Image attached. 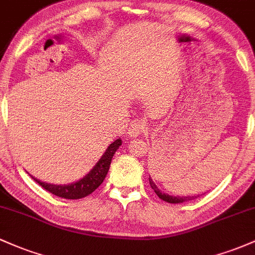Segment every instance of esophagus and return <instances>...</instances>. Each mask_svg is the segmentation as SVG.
Wrapping results in <instances>:
<instances>
[{
  "instance_id": "obj_1",
  "label": "esophagus",
  "mask_w": 255,
  "mask_h": 255,
  "mask_svg": "<svg viewBox=\"0 0 255 255\" xmlns=\"http://www.w3.org/2000/svg\"><path fill=\"white\" fill-rule=\"evenodd\" d=\"M144 122L140 121V120L133 121L129 125V128H128V135H129L130 138H136V136L140 135V134L144 132Z\"/></svg>"
}]
</instances>
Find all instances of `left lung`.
<instances>
[{"instance_id": "obj_1", "label": "left lung", "mask_w": 255, "mask_h": 255, "mask_svg": "<svg viewBox=\"0 0 255 255\" xmlns=\"http://www.w3.org/2000/svg\"><path fill=\"white\" fill-rule=\"evenodd\" d=\"M149 183H150V186L152 187L153 191L156 192V195H157L158 197L161 198V200L166 201V202H168V203H183V202H185V201L194 200V198L196 197V196H189V197H180V196H170L168 194H164V192H162L161 190H159L158 187L156 186V184L153 183L151 177H149Z\"/></svg>"}]
</instances>
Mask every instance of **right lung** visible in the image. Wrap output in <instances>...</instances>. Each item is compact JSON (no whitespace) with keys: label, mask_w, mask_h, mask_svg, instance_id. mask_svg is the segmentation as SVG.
Returning <instances> with one entry per match:
<instances>
[{"label":"right lung","mask_w":255,"mask_h":255,"mask_svg":"<svg viewBox=\"0 0 255 255\" xmlns=\"http://www.w3.org/2000/svg\"><path fill=\"white\" fill-rule=\"evenodd\" d=\"M121 145V139H116L114 142H111L104 152V155L97 162L96 166L89 170L88 174H86L82 179L75 181V183L66 184V185L65 184L64 185H55V184L44 183V181L38 180V179L33 177L32 179L37 181V184H40L43 189H46L50 194L58 196V197L68 198V200L83 198L86 196L91 195L93 191H96L97 187H99L100 184L104 181L106 174L109 172V168H110L111 159H113L115 152H116Z\"/></svg>","instance_id":"add662e5"}]
</instances>
